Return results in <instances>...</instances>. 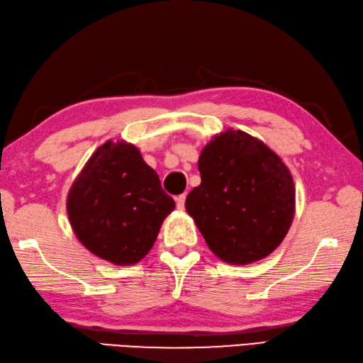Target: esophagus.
<instances>
[{
	"instance_id": "34e87169",
	"label": "esophagus",
	"mask_w": 363,
	"mask_h": 363,
	"mask_svg": "<svg viewBox=\"0 0 363 363\" xmlns=\"http://www.w3.org/2000/svg\"><path fill=\"white\" fill-rule=\"evenodd\" d=\"M176 204L179 209H184V206H186V194L176 196Z\"/></svg>"
}]
</instances>
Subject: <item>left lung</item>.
<instances>
[{
	"label": "left lung",
	"instance_id": "8db88e82",
	"mask_svg": "<svg viewBox=\"0 0 363 363\" xmlns=\"http://www.w3.org/2000/svg\"><path fill=\"white\" fill-rule=\"evenodd\" d=\"M201 184L187 195L208 247L220 260L247 265L278 247L295 214L289 168L265 143L241 130L216 135L199 159Z\"/></svg>",
	"mask_w": 363,
	"mask_h": 363
}]
</instances>
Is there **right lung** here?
<instances>
[{
	"instance_id": "right-lung-1",
	"label": "right lung",
	"mask_w": 363,
	"mask_h": 363,
	"mask_svg": "<svg viewBox=\"0 0 363 363\" xmlns=\"http://www.w3.org/2000/svg\"><path fill=\"white\" fill-rule=\"evenodd\" d=\"M174 200L159 174L127 141L98 147L68 192L67 211L77 240L114 265H133L152 249Z\"/></svg>"
}]
</instances>
